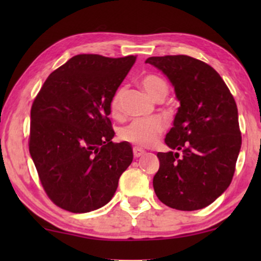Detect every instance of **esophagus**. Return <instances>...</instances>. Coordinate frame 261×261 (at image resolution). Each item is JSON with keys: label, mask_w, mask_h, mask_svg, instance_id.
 I'll return each mask as SVG.
<instances>
[{"label": "esophagus", "mask_w": 261, "mask_h": 261, "mask_svg": "<svg viewBox=\"0 0 261 261\" xmlns=\"http://www.w3.org/2000/svg\"><path fill=\"white\" fill-rule=\"evenodd\" d=\"M144 153H145L144 149H141V148H139V147H134L133 148V154H134L135 158H139V156H141L142 154H144Z\"/></svg>", "instance_id": "1"}]
</instances>
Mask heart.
Segmentation results:
<instances>
[{"mask_svg": "<svg viewBox=\"0 0 261 261\" xmlns=\"http://www.w3.org/2000/svg\"><path fill=\"white\" fill-rule=\"evenodd\" d=\"M141 85L146 92L155 101H163L169 94V84L162 76L156 73H148L141 78ZM123 88L114 92L109 103L110 114L114 117L122 115ZM166 128V122L163 117L152 116L147 119L133 120L120 132V138L139 147H149L154 145Z\"/></svg>", "mask_w": 261, "mask_h": 261, "instance_id": "heart-1", "label": "heart"}]
</instances>
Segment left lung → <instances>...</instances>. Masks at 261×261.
<instances>
[{
    "label": "left lung",
    "mask_w": 261,
    "mask_h": 261,
    "mask_svg": "<svg viewBox=\"0 0 261 261\" xmlns=\"http://www.w3.org/2000/svg\"><path fill=\"white\" fill-rule=\"evenodd\" d=\"M174 87L180 107L159 152L153 188L160 201L184 212L205 208L233 179L241 148L238 107L227 84L208 64L192 57H149Z\"/></svg>",
    "instance_id": "1"
}]
</instances>
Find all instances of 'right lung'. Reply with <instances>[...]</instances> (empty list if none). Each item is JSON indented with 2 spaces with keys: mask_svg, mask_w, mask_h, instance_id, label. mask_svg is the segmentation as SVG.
Returning <instances> with one entry per match:
<instances>
[{
  "mask_svg": "<svg viewBox=\"0 0 261 261\" xmlns=\"http://www.w3.org/2000/svg\"><path fill=\"white\" fill-rule=\"evenodd\" d=\"M137 56L78 55L47 77L31 109L30 153L48 198L71 213L107 204L133 151L114 144L109 119L114 92Z\"/></svg>",
  "mask_w": 261,
  "mask_h": 261,
  "instance_id": "obj_1",
  "label": "right lung"
}]
</instances>
